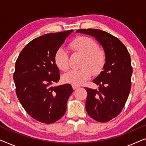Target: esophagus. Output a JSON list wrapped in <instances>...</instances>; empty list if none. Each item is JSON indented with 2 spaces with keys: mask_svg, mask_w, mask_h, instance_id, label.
I'll return each instance as SVG.
<instances>
[{
  "mask_svg": "<svg viewBox=\"0 0 146 146\" xmlns=\"http://www.w3.org/2000/svg\"><path fill=\"white\" fill-rule=\"evenodd\" d=\"M72 88H73V89H74V90H76V89L78 88L79 86H75V85H72Z\"/></svg>",
  "mask_w": 146,
  "mask_h": 146,
  "instance_id": "1",
  "label": "esophagus"
}]
</instances>
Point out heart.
I'll return each mask as SVG.
<instances>
[{
  "label": "heart",
  "instance_id": "obj_1",
  "mask_svg": "<svg viewBox=\"0 0 146 146\" xmlns=\"http://www.w3.org/2000/svg\"><path fill=\"white\" fill-rule=\"evenodd\" d=\"M73 51L84 56L81 64V69L70 70L63 76L65 82L72 85L84 84L90 78L92 74L101 71L105 63L104 52L98 48V44L91 38L79 36L70 44ZM56 65L60 70L66 71L69 68L68 52L64 48H59L54 55Z\"/></svg>",
  "mask_w": 146,
  "mask_h": 146
}]
</instances>
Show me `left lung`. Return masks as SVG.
Listing matches in <instances>:
<instances>
[{
	"label": "left lung",
	"mask_w": 146,
	"mask_h": 146,
	"mask_svg": "<svg viewBox=\"0 0 146 146\" xmlns=\"http://www.w3.org/2000/svg\"><path fill=\"white\" fill-rule=\"evenodd\" d=\"M76 33L95 38L103 48L105 64L103 71L94 79L99 90L86 88L87 113L95 120L106 122L122 110L131 90L132 68L130 55L116 37L101 30L80 29Z\"/></svg>",
	"instance_id": "left-lung-1"
}]
</instances>
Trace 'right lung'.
Instances as JSON below:
<instances>
[{"instance_id": "add662e5", "label": "right lung", "mask_w": 146, "mask_h": 146, "mask_svg": "<svg viewBox=\"0 0 146 146\" xmlns=\"http://www.w3.org/2000/svg\"><path fill=\"white\" fill-rule=\"evenodd\" d=\"M73 30L46 34L33 40L17 60L13 78L16 93L26 111L36 120L55 122L63 116L73 89L71 85L50 87L60 80L56 52Z\"/></svg>"}]
</instances>
